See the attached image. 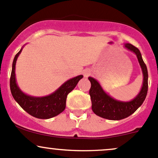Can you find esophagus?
Masks as SVG:
<instances>
[{"mask_svg": "<svg viewBox=\"0 0 158 158\" xmlns=\"http://www.w3.org/2000/svg\"><path fill=\"white\" fill-rule=\"evenodd\" d=\"M91 74V71L90 69H85V70H83V76H85V77H88V76H89V75Z\"/></svg>", "mask_w": 158, "mask_h": 158, "instance_id": "1", "label": "esophagus"}]
</instances>
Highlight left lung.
Masks as SVG:
<instances>
[{"instance_id": "left-lung-1", "label": "left lung", "mask_w": 158, "mask_h": 158, "mask_svg": "<svg viewBox=\"0 0 158 158\" xmlns=\"http://www.w3.org/2000/svg\"><path fill=\"white\" fill-rule=\"evenodd\" d=\"M124 48L135 54L143 76V82L140 92L133 99L129 101L117 100L103 89L97 79L90 76L89 77V80L91 82L89 94L92 100L93 112L102 118L110 120H119L132 115L143 104L148 92V69L140 51L129 43L124 44Z\"/></svg>"}]
</instances>
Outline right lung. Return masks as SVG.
I'll return each instance as SVG.
<instances>
[{
	"instance_id": "1",
	"label": "right lung",
	"mask_w": 158,
	"mask_h": 158,
	"mask_svg": "<svg viewBox=\"0 0 158 158\" xmlns=\"http://www.w3.org/2000/svg\"><path fill=\"white\" fill-rule=\"evenodd\" d=\"M23 48L24 46L16 54L13 61L10 86L13 98L25 111L32 117L39 119H50L56 117L65 110L67 94L73 90L83 76L79 75L66 81L57 90L48 95L35 97L26 94L19 89L15 73L16 60Z\"/></svg>"
}]
</instances>
